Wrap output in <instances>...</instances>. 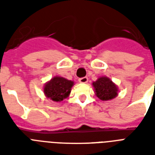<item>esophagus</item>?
<instances>
[{"label": "esophagus", "mask_w": 155, "mask_h": 155, "mask_svg": "<svg viewBox=\"0 0 155 155\" xmlns=\"http://www.w3.org/2000/svg\"><path fill=\"white\" fill-rule=\"evenodd\" d=\"M87 81H88V78L86 77V76H85V77H82L79 79V82L82 83V84H86Z\"/></svg>", "instance_id": "obj_1"}]
</instances>
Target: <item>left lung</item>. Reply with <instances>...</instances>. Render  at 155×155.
<instances>
[{
    "instance_id": "obj_1",
    "label": "left lung",
    "mask_w": 155,
    "mask_h": 155,
    "mask_svg": "<svg viewBox=\"0 0 155 155\" xmlns=\"http://www.w3.org/2000/svg\"><path fill=\"white\" fill-rule=\"evenodd\" d=\"M96 95L102 101H108L117 96V87L107 77H101L92 83Z\"/></svg>"
}]
</instances>
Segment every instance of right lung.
I'll return each instance as SVG.
<instances>
[{
	"label": "right lung",
	"instance_id": "right-lung-1",
	"mask_svg": "<svg viewBox=\"0 0 155 155\" xmlns=\"http://www.w3.org/2000/svg\"><path fill=\"white\" fill-rule=\"evenodd\" d=\"M73 84L74 83L71 80L59 76H55L46 84L44 93L46 97L54 101L60 102L69 96Z\"/></svg>",
	"mask_w": 155,
	"mask_h": 155
}]
</instances>
